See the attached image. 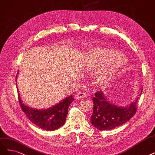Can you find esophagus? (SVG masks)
<instances>
[{
  "mask_svg": "<svg viewBox=\"0 0 155 155\" xmlns=\"http://www.w3.org/2000/svg\"><path fill=\"white\" fill-rule=\"evenodd\" d=\"M86 97V93L85 92H78L77 94H75V97L76 99H79V98H84Z\"/></svg>",
  "mask_w": 155,
  "mask_h": 155,
  "instance_id": "obj_1",
  "label": "esophagus"
}]
</instances>
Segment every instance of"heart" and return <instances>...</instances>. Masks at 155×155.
I'll return each mask as SVG.
<instances>
[{"label": "heart", "mask_w": 155, "mask_h": 155, "mask_svg": "<svg viewBox=\"0 0 155 155\" xmlns=\"http://www.w3.org/2000/svg\"><path fill=\"white\" fill-rule=\"evenodd\" d=\"M126 60L120 52L111 49L93 48L86 56V66L90 70L102 69L96 77L99 85H105L114 79Z\"/></svg>", "instance_id": "1"}]
</instances>
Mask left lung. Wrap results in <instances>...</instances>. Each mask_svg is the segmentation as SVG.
I'll use <instances>...</instances> for the list:
<instances>
[{
	"label": "left lung",
	"mask_w": 155,
	"mask_h": 155,
	"mask_svg": "<svg viewBox=\"0 0 155 155\" xmlns=\"http://www.w3.org/2000/svg\"><path fill=\"white\" fill-rule=\"evenodd\" d=\"M143 88H141L140 95ZM93 100V114L91 124L99 130H110L124 124L134 115L137 111V100L122 107L112 104L102 92H95Z\"/></svg>",
	"instance_id": "left-lung-1"
}]
</instances>
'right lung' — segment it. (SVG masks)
<instances>
[{
	"label": "right lung",
	"mask_w": 155,
	"mask_h": 155,
	"mask_svg": "<svg viewBox=\"0 0 155 155\" xmlns=\"http://www.w3.org/2000/svg\"><path fill=\"white\" fill-rule=\"evenodd\" d=\"M18 72H17V75ZM17 75L16 76L17 79ZM18 94V100L23 111L28 118L40 128L47 131H54L61 127L66 121L68 106L74 101L72 95L63 99L59 103L47 109L38 110L24 104Z\"/></svg>",
	"instance_id": "obj_1"
}]
</instances>
